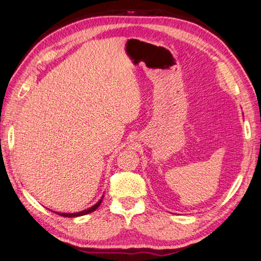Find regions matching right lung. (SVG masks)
<instances>
[{
	"mask_svg": "<svg viewBox=\"0 0 261 261\" xmlns=\"http://www.w3.org/2000/svg\"><path fill=\"white\" fill-rule=\"evenodd\" d=\"M101 201H103V197H101V198L99 199V200H98V202H96L93 207H90V208H88V209H85V211H83V212L72 213V214H71V213H58V215H61V216H63V217H78V216H84V215H87V214L93 213L94 211H96V209L99 207ZM54 213H56V212H54Z\"/></svg>",
	"mask_w": 261,
	"mask_h": 261,
	"instance_id": "right-lung-1",
	"label": "right lung"
}]
</instances>
